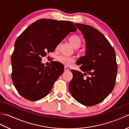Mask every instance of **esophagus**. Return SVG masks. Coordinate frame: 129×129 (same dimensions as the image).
I'll return each instance as SVG.
<instances>
[{
	"mask_svg": "<svg viewBox=\"0 0 129 129\" xmlns=\"http://www.w3.org/2000/svg\"><path fill=\"white\" fill-rule=\"evenodd\" d=\"M69 70V68H68L67 67H65V68H64V71H65V72H67V71H68Z\"/></svg>",
	"mask_w": 129,
	"mask_h": 129,
	"instance_id": "esophagus-1",
	"label": "esophagus"
}]
</instances>
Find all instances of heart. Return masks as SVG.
<instances>
[{"instance_id":"b5f03b06","label":"heart","mask_w":129,"mask_h":129,"mask_svg":"<svg viewBox=\"0 0 129 129\" xmlns=\"http://www.w3.org/2000/svg\"><path fill=\"white\" fill-rule=\"evenodd\" d=\"M68 40H69V42L70 44L73 46V47L74 49H77L79 47H80L82 43V40L81 38L75 35L70 37ZM57 60L62 64L65 65H68L70 63L74 61V59L72 57H68L61 55L58 57Z\"/></svg>"}]
</instances>
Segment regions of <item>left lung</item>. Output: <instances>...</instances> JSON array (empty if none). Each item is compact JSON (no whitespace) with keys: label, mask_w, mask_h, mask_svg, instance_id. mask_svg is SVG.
Masks as SVG:
<instances>
[{"label":"left lung","mask_w":129,"mask_h":129,"mask_svg":"<svg viewBox=\"0 0 129 129\" xmlns=\"http://www.w3.org/2000/svg\"><path fill=\"white\" fill-rule=\"evenodd\" d=\"M75 25L84 35L86 50L76 62L84 73L72 70L69 90L79 103L93 106L103 101L114 89L117 73L115 52L98 30L83 24ZM87 74L89 76L84 77Z\"/></svg>","instance_id":"left-lung-1"}]
</instances>
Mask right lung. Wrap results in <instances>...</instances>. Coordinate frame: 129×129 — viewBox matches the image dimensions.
<instances>
[{"instance_id": "obj_1", "label": "right lung", "mask_w": 129, "mask_h": 129, "mask_svg": "<svg viewBox=\"0 0 129 129\" xmlns=\"http://www.w3.org/2000/svg\"><path fill=\"white\" fill-rule=\"evenodd\" d=\"M76 30L72 21L42 19L20 34L11 57L13 83L19 94L27 100L37 101L50 92L64 67L57 61L45 67L42 57L53 52L70 32Z\"/></svg>"}]
</instances>
